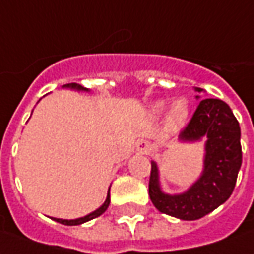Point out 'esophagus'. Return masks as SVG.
I'll return each instance as SVG.
<instances>
[{
	"mask_svg": "<svg viewBox=\"0 0 254 254\" xmlns=\"http://www.w3.org/2000/svg\"><path fill=\"white\" fill-rule=\"evenodd\" d=\"M152 150H154L152 144L147 140H141V141L137 143V151L141 152V154H151Z\"/></svg>",
	"mask_w": 254,
	"mask_h": 254,
	"instance_id": "obj_1",
	"label": "esophagus"
}]
</instances>
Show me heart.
I'll return each instance as SVG.
<instances>
[{
  "label": "heart",
  "mask_w": 254,
  "mask_h": 254,
  "mask_svg": "<svg viewBox=\"0 0 254 254\" xmlns=\"http://www.w3.org/2000/svg\"><path fill=\"white\" fill-rule=\"evenodd\" d=\"M165 109V103H158L155 106V111L157 113H161L164 111ZM187 114H189V103L184 99H179L176 102L172 104L169 113H168V117H166V124L168 127L175 129V127H180L183 122L186 121L187 118Z\"/></svg>",
  "instance_id": "heart-1"
}]
</instances>
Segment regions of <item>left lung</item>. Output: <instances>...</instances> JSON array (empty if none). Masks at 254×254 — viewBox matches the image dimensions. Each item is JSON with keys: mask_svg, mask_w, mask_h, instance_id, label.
Here are the masks:
<instances>
[{"mask_svg": "<svg viewBox=\"0 0 254 254\" xmlns=\"http://www.w3.org/2000/svg\"><path fill=\"white\" fill-rule=\"evenodd\" d=\"M202 92L201 88H195ZM199 99V96H196ZM206 136L201 177L186 192H162L158 168L151 162L148 194L161 213L180 220H198L230 198L242 165L241 127L230 106L220 99H203L192 118L180 132L183 141H198Z\"/></svg>", "mask_w": 254, "mask_h": 254, "instance_id": "obj_1", "label": "left lung"}]
</instances>
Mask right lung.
Masks as SVG:
<instances>
[{
	"instance_id": "1",
	"label": "right lung",
	"mask_w": 254,
	"mask_h": 254,
	"mask_svg": "<svg viewBox=\"0 0 254 254\" xmlns=\"http://www.w3.org/2000/svg\"><path fill=\"white\" fill-rule=\"evenodd\" d=\"M63 88H71V89H77V90H88L86 88H82L81 85L78 84H67V85H63ZM110 205V190H109V194H107V198H106V201L103 203L102 206L99 207L97 210L95 212H92V213L86 214L84 217H79V219H75V220H63V219H55V221H58L60 224H64V226H79V224H82V223H86V221H89V220L95 219V217H99L100 214H103L106 210H107V207Z\"/></svg>"
}]
</instances>
